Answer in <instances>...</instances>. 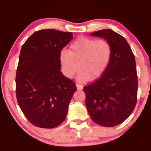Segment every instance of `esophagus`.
Instances as JSON below:
<instances>
[{
	"label": "esophagus",
	"instance_id": "obj_1",
	"mask_svg": "<svg viewBox=\"0 0 151 151\" xmlns=\"http://www.w3.org/2000/svg\"><path fill=\"white\" fill-rule=\"evenodd\" d=\"M76 88H77L78 91L83 90V85H78V84H76Z\"/></svg>",
	"mask_w": 151,
	"mask_h": 151
}]
</instances>
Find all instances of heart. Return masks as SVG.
I'll return each instance as SVG.
<instances>
[{
  "mask_svg": "<svg viewBox=\"0 0 151 151\" xmlns=\"http://www.w3.org/2000/svg\"><path fill=\"white\" fill-rule=\"evenodd\" d=\"M111 55V45L106 40L78 37L70 45L68 51L60 52L61 70L66 78H71L78 68L76 81L81 83L95 81L106 69Z\"/></svg>",
  "mask_w": 151,
  "mask_h": 151,
  "instance_id": "heart-1",
  "label": "heart"
}]
</instances>
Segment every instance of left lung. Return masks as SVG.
I'll use <instances>...</instances> for the list:
<instances>
[{
  "label": "left lung",
  "instance_id": "8db88e82",
  "mask_svg": "<svg viewBox=\"0 0 151 151\" xmlns=\"http://www.w3.org/2000/svg\"><path fill=\"white\" fill-rule=\"evenodd\" d=\"M102 37L112 47L111 58L101 77L85 86L86 107L91 119L101 126L121 124L137 104L138 78L133 53L127 40L111 29L91 33Z\"/></svg>",
  "mask_w": 151,
  "mask_h": 151
}]
</instances>
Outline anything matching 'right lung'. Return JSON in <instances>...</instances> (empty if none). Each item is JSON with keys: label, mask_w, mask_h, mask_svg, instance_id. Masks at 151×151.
Segmentation results:
<instances>
[{"label": "right lung", "mask_w": 151, "mask_h": 151, "mask_svg": "<svg viewBox=\"0 0 151 151\" xmlns=\"http://www.w3.org/2000/svg\"><path fill=\"white\" fill-rule=\"evenodd\" d=\"M73 32L54 29L35 32L20 52L16 76L18 104L36 127L52 129L65 121L75 83L63 75L59 56Z\"/></svg>", "instance_id": "add662e5"}]
</instances>
